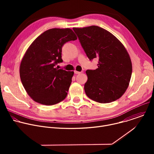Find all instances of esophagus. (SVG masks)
<instances>
[{"label": "esophagus", "mask_w": 154, "mask_h": 154, "mask_svg": "<svg viewBox=\"0 0 154 154\" xmlns=\"http://www.w3.org/2000/svg\"><path fill=\"white\" fill-rule=\"evenodd\" d=\"M82 72H79V71H74V74H80Z\"/></svg>", "instance_id": "esophagus-1"}]
</instances>
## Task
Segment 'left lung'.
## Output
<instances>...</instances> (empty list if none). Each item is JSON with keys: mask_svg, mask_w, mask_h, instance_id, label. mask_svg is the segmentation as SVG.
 <instances>
[{"mask_svg": "<svg viewBox=\"0 0 154 154\" xmlns=\"http://www.w3.org/2000/svg\"><path fill=\"white\" fill-rule=\"evenodd\" d=\"M73 30L90 60H99L96 69L86 71V96L103 103L116 100L125 92L132 72L125 48L114 35L98 26L73 28Z\"/></svg>", "mask_w": 154, "mask_h": 154, "instance_id": "left-lung-1", "label": "left lung"}]
</instances>
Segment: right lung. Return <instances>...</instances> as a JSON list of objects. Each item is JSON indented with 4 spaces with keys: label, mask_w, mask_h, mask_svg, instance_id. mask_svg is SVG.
Wrapping results in <instances>:
<instances>
[{
    "label": "right lung",
    "mask_w": 154,
    "mask_h": 154,
    "mask_svg": "<svg viewBox=\"0 0 154 154\" xmlns=\"http://www.w3.org/2000/svg\"><path fill=\"white\" fill-rule=\"evenodd\" d=\"M77 39L70 29H51L40 35L26 51L20 65V77L27 94L36 102L52 105L68 94L73 71L56 67L62 63V48Z\"/></svg>",
    "instance_id": "obj_1"
}]
</instances>
